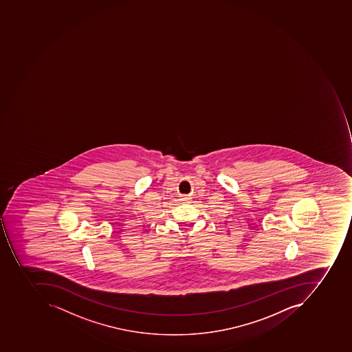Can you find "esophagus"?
Wrapping results in <instances>:
<instances>
[{
	"mask_svg": "<svg viewBox=\"0 0 352 352\" xmlns=\"http://www.w3.org/2000/svg\"><path fill=\"white\" fill-rule=\"evenodd\" d=\"M190 198L188 197V196H183V197H182L183 201H188V200H190Z\"/></svg>",
	"mask_w": 352,
	"mask_h": 352,
	"instance_id": "esophagus-1",
	"label": "esophagus"
}]
</instances>
